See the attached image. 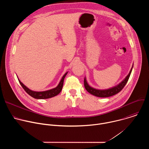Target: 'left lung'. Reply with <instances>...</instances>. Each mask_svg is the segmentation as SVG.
Returning <instances> with one entry per match:
<instances>
[{"mask_svg": "<svg viewBox=\"0 0 149 149\" xmlns=\"http://www.w3.org/2000/svg\"><path fill=\"white\" fill-rule=\"evenodd\" d=\"M132 68H133V67H132L129 74L124 79H123L119 84L117 85V86H116L114 87H112L111 88L107 89V90H98V89L94 88L89 86L88 84L87 83L86 77H85L84 81V87H85V88H86V90L89 93H90L91 94H92L93 95L98 97H109L114 95L117 94V93H118L120 91H121L122 90V89L125 86V84H127V81H128L129 77L130 76V74H131V72L132 71Z\"/></svg>", "mask_w": 149, "mask_h": 149, "instance_id": "obj_1", "label": "left lung"}]
</instances>
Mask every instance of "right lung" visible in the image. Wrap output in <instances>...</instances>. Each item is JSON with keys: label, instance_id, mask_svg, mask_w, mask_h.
I'll return each instance as SVG.
<instances>
[{"label": "right lung", "instance_id": "1", "mask_svg": "<svg viewBox=\"0 0 149 149\" xmlns=\"http://www.w3.org/2000/svg\"><path fill=\"white\" fill-rule=\"evenodd\" d=\"M68 72H66L63 76L62 77V79H61L59 84L58 85V86L53 89L45 91H32L30 89H29L27 87H26L25 85L21 82L19 79V82L20 84L21 85V86L22 87V88L24 89V90L31 97H32L36 99H47V98H52L53 97H55L58 94L60 93L63 87V80H64V78L65 76L67 75Z\"/></svg>", "mask_w": 149, "mask_h": 149}]
</instances>
